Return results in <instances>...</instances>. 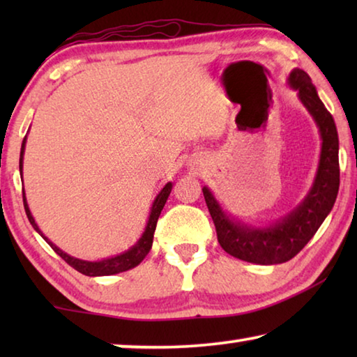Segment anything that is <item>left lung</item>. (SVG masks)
I'll list each match as a JSON object with an SVG mask.
<instances>
[{
  "label": "left lung",
  "mask_w": 357,
  "mask_h": 357,
  "mask_svg": "<svg viewBox=\"0 0 357 357\" xmlns=\"http://www.w3.org/2000/svg\"><path fill=\"white\" fill-rule=\"evenodd\" d=\"M288 84L298 93L301 104L315 121L321 138L315 178L298 206L269 225H249L228 214L209 187H203L220 247L231 257L247 263L280 264L298 255L331 213L340 184L338 135L334 118L318 98L315 84L307 72L293 69L288 75Z\"/></svg>",
  "instance_id": "1"
}]
</instances>
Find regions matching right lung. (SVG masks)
Returning <instances> with one entry per match:
<instances>
[{
  "label": "right lung",
  "instance_id": "1",
  "mask_svg": "<svg viewBox=\"0 0 357 357\" xmlns=\"http://www.w3.org/2000/svg\"><path fill=\"white\" fill-rule=\"evenodd\" d=\"M25 146H26V137L23 138L22 149H20V174H22V179H23V154H25ZM172 189H173V184L167 183L164 187H162V190L157 193V197L154 198V202H153V206H151V211H149L148 222H146V227H144V231L142 233L140 239H138L137 243L130 247V249H128L123 253H118V255L110 257V258L98 259V261H88V259L75 258V257L69 255V253L63 252L58 245L53 244L52 241L40 231L38 223H36L31 211H29V206H28L25 190H23V204H25L28 220L33 225V228L40 234L42 238L47 241L48 245H50L52 249L55 250L58 255L61 257L69 266H72V268L78 271V273H82L84 275H89V277L113 275V274H119V273H124V271H129L132 268H135V266L140 264L143 259L146 258V255L151 250V247H153V239H154L157 219H159L162 209H164L168 197H170Z\"/></svg>",
  "mask_w": 357,
  "mask_h": 357
}]
</instances>
